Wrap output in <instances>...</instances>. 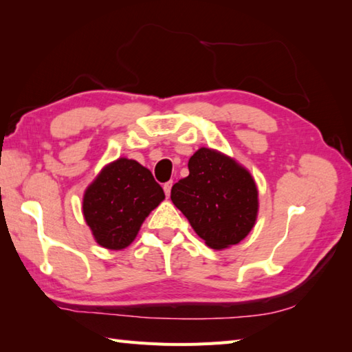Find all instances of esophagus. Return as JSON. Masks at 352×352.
<instances>
[{"mask_svg":"<svg viewBox=\"0 0 352 352\" xmlns=\"http://www.w3.org/2000/svg\"><path fill=\"white\" fill-rule=\"evenodd\" d=\"M171 186H173V182H166L164 184V192H166V196H170V192H171Z\"/></svg>","mask_w":352,"mask_h":352,"instance_id":"obj_1","label":"esophagus"}]
</instances>
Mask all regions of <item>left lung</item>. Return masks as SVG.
I'll list each match as a JSON object with an SVG mask.
<instances>
[{
    "label": "left lung",
    "instance_id": "left-lung-1",
    "mask_svg": "<svg viewBox=\"0 0 352 352\" xmlns=\"http://www.w3.org/2000/svg\"><path fill=\"white\" fill-rule=\"evenodd\" d=\"M190 175L171 188V201L194 232L215 250L232 247L254 228L259 192L253 176L230 156L200 147L188 161Z\"/></svg>",
    "mask_w": 352,
    "mask_h": 352
}]
</instances>
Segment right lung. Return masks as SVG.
Returning a JSON list of instances; mask_svg holds the SVG:
<instances>
[{
    "label": "right lung",
    "instance_id": "add662e5",
    "mask_svg": "<svg viewBox=\"0 0 352 352\" xmlns=\"http://www.w3.org/2000/svg\"><path fill=\"white\" fill-rule=\"evenodd\" d=\"M166 199L151 170L119 158L100 170L82 197V215L100 247L126 248L146 217Z\"/></svg>",
    "mask_w": 352,
    "mask_h": 352
}]
</instances>
